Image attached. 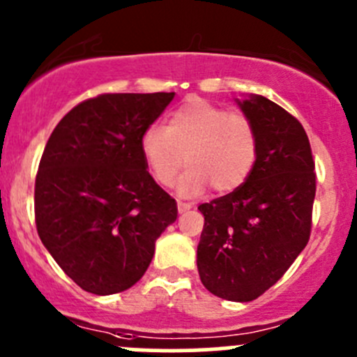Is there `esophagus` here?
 <instances>
[{
  "instance_id": "esophagus-1",
  "label": "esophagus",
  "mask_w": 357,
  "mask_h": 357,
  "mask_svg": "<svg viewBox=\"0 0 357 357\" xmlns=\"http://www.w3.org/2000/svg\"><path fill=\"white\" fill-rule=\"evenodd\" d=\"M190 208H192V205L186 204V202H178V211H179V214H183V212H188Z\"/></svg>"
}]
</instances>
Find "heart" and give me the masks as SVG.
<instances>
[{
	"instance_id": "obj_1",
	"label": "heart",
	"mask_w": 357,
	"mask_h": 357,
	"mask_svg": "<svg viewBox=\"0 0 357 357\" xmlns=\"http://www.w3.org/2000/svg\"><path fill=\"white\" fill-rule=\"evenodd\" d=\"M143 160L160 186H171L183 165V197H197L212 186L229 193L242 186L257 160V132L248 119L190 98L171 112L164 129L152 126L139 142Z\"/></svg>"
}]
</instances>
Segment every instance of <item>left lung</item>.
I'll list each match as a JSON object with an SVG mask.
<instances>
[{
	"instance_id": "1",
	"label": "left lung",
	"mask_w": 357,
	"mask_h": 357,
	"mask_svg": "<svg viewBox=\"0 0 357 357\" xmlns=\"http://www.w3.org/2000/svg\"><path fill=\"white\" fill-rule=\"evenodd\" d=\"M257 132V160L242 186L202 204L197 266L211 294L250 302L275 285L311 235L314 160L301 122L261 95L236 100Z\"/></svg>"
}]
</instances>
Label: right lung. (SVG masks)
Masks as SVG:
<instances>
[{"instance_id": "right-lung-1", "label": "right lung", "mask_w": 357, "mask_h": 357, "mask_svg": "<svg viewBox=\"0 0 357 357\" xmlns=\"http://www.w3.org/2000/svg\"><path fill=\"white\" fill-rule=\"evenodd\" d=\"M174 93H107L56 124L39 162L36 228L56 264L82 290L131 289L152 262L178 205L153 181L142 136Z\"/></svg>"}]
</instances>
